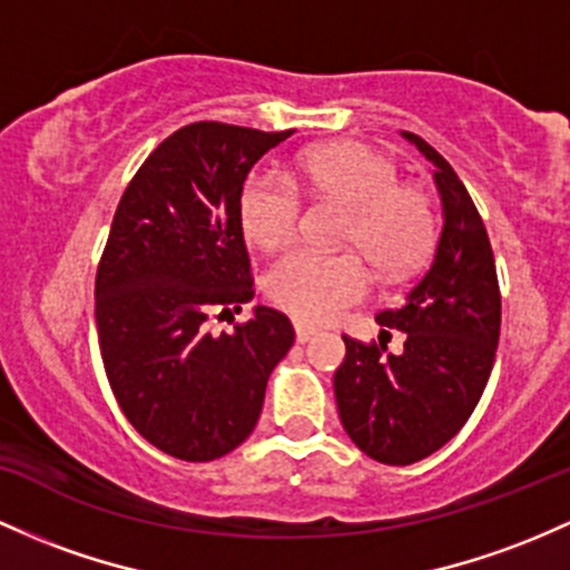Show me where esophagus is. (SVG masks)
I'll return each instance as SVG.
<instances>
[{
	"label": "esophagus",
	"mask_w": 570,
	"mask_h": 570,
	"mask_svg": "<svg viewBox=\"0 0 570 570\" xmlns=\"http://www.w3.org/2000/svg\"><path fill=\"white\" fill-rule=\"evenodd\" d=\"M295 335H297V341H299V343H305V341H311V337L316 335V327H314V324L295 322Z\"/></svg>",
	"instance_id": "34e87169"
}]
</instances>
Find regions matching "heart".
Returning <instances> with one entry per match:
<instances>
[{
    "mask_svg": "<svg viewBox=\"0 0 570 570\" xmlns=\"http://www.w3.org/2000/svg\"><path fill=\"white\" fill-rule=\"evenodd\" d=\"M297 184L314 197L348 208L343 240L360 248L384 275L414 271L433 252L438 218L430 194L400 184L397 165L362 142H327L297 159ZM303 199L275 175H254L240 194L243 233L254 246L275 252L295 240ZM356 252L314 248L281 256L267 273V295L278 308L305 322H327L367 295L371 271Z\"/></svg>",
    "mask_w": 570,
    "mask_h": 570,
    "instance_id": "b5f03b06",
    "label": "heart"
}]
</instances>
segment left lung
<instances>
[{
  "instance_id": "8db88e82",
  "label": "left lung",
  "mask_w": 570,
  "mask_h": 570,
  "mask_svg": "<svg viewBox=\"0 0 570 570\" xmlns=\"http://www.w3.org/2000/svg\"><path fill=\"white\" fill-rule=\"evenodd\" d=\"M403 135L435 165L441 237L405 303L376 314L381 327L403 330V352L343 335L346 360L335 371L343 430L384 465L424 460L460 433L490 381L500 337L495 256L476 205L430 142Z\"/></svg>"
}]
</instances>
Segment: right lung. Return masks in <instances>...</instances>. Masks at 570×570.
<instances>
[{
  "label": "right lung",
  "instance_id": "right-lung-1",
  "mask_svg": "<svg viewBox=\"0 0 570 570\" xmlns=\"http://www.w3.org/2000/svg\"><path fill=\"white\" fill-rule=\"evenodd\" d=\"M292 132L189 124L142 161L112 216L94 284L99 354L124 416L170 458L240 446L295 343L289 318L265 305L235 333L208 330L254 299L243 184Z\"/></svg>",
  "mask_w": 570,
  "mask_h": 570
}]
</instances>
